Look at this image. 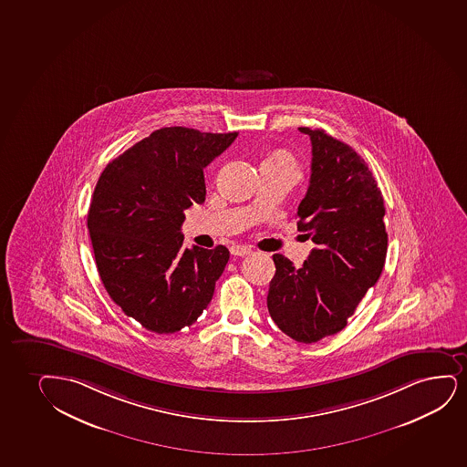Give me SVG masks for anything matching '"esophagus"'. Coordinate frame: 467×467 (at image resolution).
<instances>
[{"label":"esophagus","instance_id":"esophagus-1","mask_svg":"<svg viewBox=\"0 0 467 467\" xmlns=\"http://www.w3.org/2000/svg\"><path fill=\"white\" fill-rule=\"evenodd\" d=\"M250 254H252V248L247 245H233L231 247V254H234V256H247Z\"/></svg>","mask_w":467,"mask_h":467}]
</instances>
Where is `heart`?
Returning a JSON list of instances; mask_svg holds the SVG:
<instances>
[{"mask_svg":"<svg viewBox=\"0 0 467 467\" xmlns=\"http://www.w3.org/2000/svg\"><path fill=\"white\" fill-rule=\"evenodd\" d=\"M269 161H285V163H294L293 159L288 154H276L275 157H272Z\"/></svg>","mask_w":467,"mask_h":467,"instance_id":"b5f03b06","label":"heart"}]
</instances>
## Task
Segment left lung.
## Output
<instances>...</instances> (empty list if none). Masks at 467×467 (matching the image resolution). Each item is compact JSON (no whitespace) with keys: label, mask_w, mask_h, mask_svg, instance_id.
Listing matches in <instances>:
<instances>
[{"label":"left lung","mask_w":467,"mask_h":467,"mask_svg":"<svg viewBox=\"0 0 467 467\" xmlns=\"http://www.w3.org/2000/svg\"><path fill=\"white\" fill-rule=\"evenodd\" d=\"M311 140V176L297 209V230L317 244L297 269L275 254L267 308L283 334L317 343L346 327L379 280L387 254L384 198L351 146L323 129L299 127Z\"/></svg>","instance_id":"obj_1"}]
</instances>
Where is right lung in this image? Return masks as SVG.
Segmentation results:
<instances>
[{"instance_id":"obj_1","label":"right lung","mask_w":467,"mask_h":467,"mask_svg":"<svg viewBox=\"0 0 467 467\" xmlns=\"http://www.w3.org/2000/svg\"><path fill=\"white\" fill-rule=\"evenodd\" d=\"M237 132L163 127L109 161L88 211L99 275L127 317L156 334L195 323L230 252L182 248L185 209L206 198L202 170Z\"/></svg>"}]
</instances>
